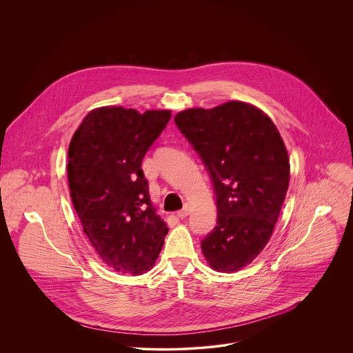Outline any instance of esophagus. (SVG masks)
<instances>
[{"label": "esophagus", "mask_w": 353, "mask_h": 353, "mask_svg": "<svg viewBox=\"0 0 353 353\" xmlns=\"http://www.w3.org/2000/svg\"><path fill=\"white\" fill-rule=\"evenodd\" d=\"M189 213H190V208H189L188 203H185V206H183L181 210L176 212V216H178L179 219H185L186 216H189Z\"/></svg>", "instance_id": "34e87169"}]
</instances>
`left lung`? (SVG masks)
<instances>
[{"label": "left lung", "mask_w": 353, "mask_h": 353, "mask_svg": "<svg viewBox=\"0 0 353 353\" xmlns=\"http://www.w3.org/2000/svg\"><path fill=\"white\" fill-rule=\"evenodd\" d=\"M175 123L210 175L216 227L201 241L210 268L236 272L263 250L290 185L284 141L259 108L228 101L210 110L189 108Z\"/></svg>", "instance_id": "left-lung-1"}]
</instances>
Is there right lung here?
Returning a JSON list of instances; mask_svg holds the SVG:
<instances>
[{
  "label": "right lung",
  "mask_w": 353,
  "mask_h": 353,
  "mask_svg": "<svg viewBox=\"0 0 353 353\" xmlns=\"http://www.w3.org/2000/svg\"><path fill=\"white\" fill-rule=\"evenodd\" d=\"M170 118L168 110L95 108L69 145L68 181L83 230L101 259L121 273L150 270L168 232L152 208L141 164Z\"/></svg>",
  "instance_id": "1"
}]
</instances>
